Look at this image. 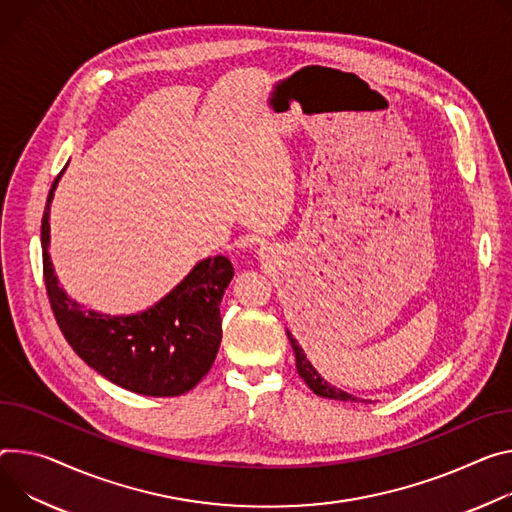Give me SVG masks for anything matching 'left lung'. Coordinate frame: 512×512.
Here are the masks:
<instances>
[{
	"mask_svg": "<svg viewBox=\"0 0 512 512\" xmlns=\"http://www.w3.org/2000/svg\"><path fill=\"white\" fill-rule=\"evenodd\" d=\"M288 339H290V345L296 353V369L300 378L306 382V386L316 394V396H322V398H331V400H343V402H359L361 398L353 396V394H347L343 390H339L337 386L329 384L324 378H320L318 371L312 367V363L306 359V353L304 349L298 345V341L292 337V333L288 331ZM365 402V400H363Z\"/></svg>",
	"mask_w": 512,
	"mask_h": 512,
	"instance_id": "obj_1",
	"label": "left lung"
}]
</instances>
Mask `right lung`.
<instances>
[{
  "mask_svg": "<svg viewBox=\"0 0 512 512\" xmlns=\"http://www.w3.org/2000/svg\"><path fill=\"white\" fill-rule=\"evenodd\" d=\"M63 171L51 185L40 226L44 286L61 333L89 367L124 390L159 398L190 392L210 371L222 341L220 302L235 275L232 263L222 255L200 261L141 314L83 310L59 288L49 255V212Z\"/></svg>",
  "mask_w": 512,
  "mask_h": 512,
  "instance_id": "1",
  "label": "right lung"
}]
</instances>
